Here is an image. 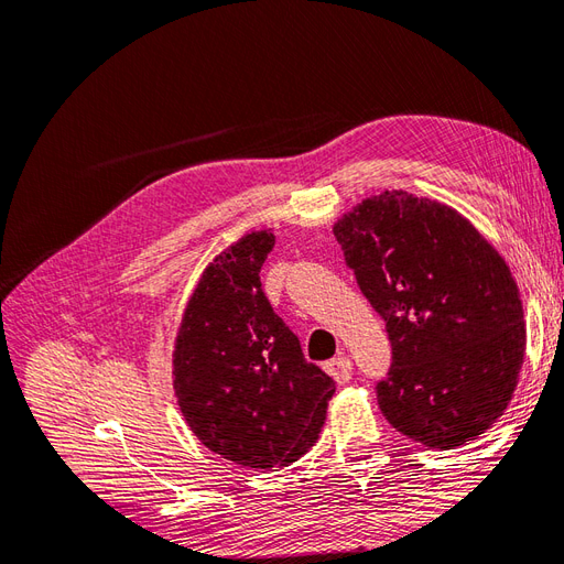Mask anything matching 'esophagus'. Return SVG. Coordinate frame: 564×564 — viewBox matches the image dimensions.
I'll return each mask as SVG.
<instances>
[{
    "label": "esophagus",
    "instance_id": "1",
    "mask_svg": "<svg viewBox=\"0 0 564 564\" xmlns=\"http://www.w3.org/2000/svg\"><path fill=\"white\" fill-rule=\"evenodd\" d=\"M324 371H327L329 377H334L338 383H348L352 377V362L346 355H338V357H334V360L324 365Z\"/></svg>",
    "mask_w": 564,
    "mask_h": 564
}]
</instances>
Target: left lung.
Returning a JSON list of instances; mask_svg holds the SVG:
<instances>
[{"label": "left lung", "instance_id": "1", "mask_svg": "<svg viewBox=\"0 0 564 564\" xmlns=\"http://www.w3.org/2000/svg\"><path fill=\"white\" fill-rule=\"evenodd\" d=\"M334 235L386 322L392 360L377 400L388 423L435 449L482 435L524 357L522 301L497 249L447 204L402 191L365 199Z\"/></svg>", "mask_w": 564, "mask_h": 564}]
</instances>
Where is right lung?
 Listing matches in <instances>:
<instances>
[{
	"label": "right lung",
	"mask_w": 564,
	"mask_h": 564,
	"mask_svg": "<svg viewBox=\"0 0 564 564\" xmlns=\"http://www.w3.org/2000/svg\"><path fill=\"white\" fill-rule=\"evenodd\" d=\"M275 247L249 232L204 270L174 350V388L191 431L245 468L286 466L308 452L334 379L303 357L296 334L261 289Z\"/></svg>",
	"instance_id": "add662e5"
}]
</instances>
